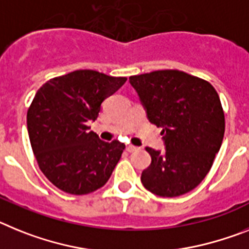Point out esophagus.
Segmentation results:
<instances>
[{
  "instance_id": "1",
  "label": "esophagus",
  "mask_w": 249,
  "mask_h": 249,
  "mask_svg": "<svg viewBox=\"0 0 249 249\" xmlns=\"http://www.w3.org/2000/svg\"><path fill=\"white\" fill-rule=\"evenodd\" d=\"M137 146L134 145H126V151H129V153H131V151H135L137 150Z\"/></svg>"
}]
</instances>
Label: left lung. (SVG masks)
I'll list each match as a JSON object with an SVG mask.
<instances>
[{
    "label": "left lung",
    "instance_id": "1",
    "mask_svg": "<svg viewBox=\"0 0 249 249\" xmlns=\"http://www.w3.org/2000/svg\"><path fill=\"white\" fill-rule=\"evenodd\" d=\"M151 124L161 127L165 150L145 148L151 163L142 185L159 196L193 190L211 170L224 137V111L211 83L179 70L129 77Z\"/></svg>",
    "mask_w": 249,
    "mask_h": 249
}]
</instances>
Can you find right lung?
Listing matches in <instances>:
<instances>
[{"label":"right lung","instance_id":"add662e5","mask_svg":"<svg viewBox=\"0 0 249 249\" xmlns=\"http://www.w3.org/2000/svg\"><path fill=\"white\" fill-rule=\"evenodd\" d=\"M126 77L76 70L53 77L37 90L27 110V130L38 168L65 193L83 196L105 185L125 145L103 142L89 123L101 103L122 88Z\"/></svg>","mask_w":249,"mask_h":249}]
</instances>
